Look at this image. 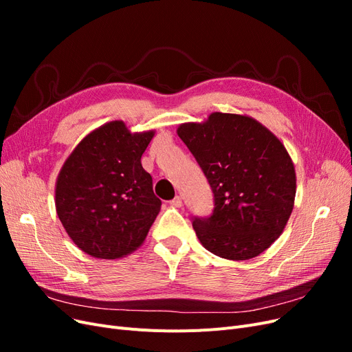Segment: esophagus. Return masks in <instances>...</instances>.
<instances>
[{"label": "esophagus", "instance_id": "esophagus-1", "mask_svg": "<svg viewBox=\"0 0 352 352\" xmlns=\"http://www.w3.org/2000/svg\"><path fill=\"white\" fill-rule=\"evenodd\" d=\"M170 206L176 207V208H180V207H182V198L175 197L172 201H170Z\"/></svg>", "mask_w": 352, "mask_h": 352}]
</instances>
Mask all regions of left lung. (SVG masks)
Listing matches in <instances>:
<instances>
[{"mask_svg": "<svg viewBox=\"0 0 352 352\" xmlns=\"http://www.w3.org/2000/svg\"><path fill=\"white\" fill-rule=\"evenodd\" d=\"M214 194V211L194 219L202 247L226 260L257 257L278 239L296 192L294 162L282 141L247 114L211 113L177 126Z\"/></svg>", "mask_w": 352, "mask_h": 352, "instance_id": "left-lung-1", "label": "left lung"}]
</instances>
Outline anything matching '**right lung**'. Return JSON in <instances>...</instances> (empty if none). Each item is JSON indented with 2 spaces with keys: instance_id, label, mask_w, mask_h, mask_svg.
Instances as JSON below:
<instances>
[{
  "instance_id": "right-lung-1",
  "label": "right lung",
  "mask_w": 352,
  "mask_h": 352,
  "mask_svg": "<svg viewBox=\"0 0 352 352\" xmlns=\"http://www.w3.org/2000/svg\"><path fill=\"white\" fill-rule=\"evenodd\" d=\"M155 131L131 132L123 120L91 131L74 146L56 180V210L69 238L102 260L144 243L162 208L141 157Z\"/></svg>"
}]
</instances>
